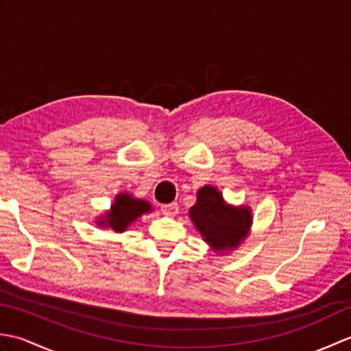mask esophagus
Here are the masks:
<instances>
[{
  "label": "esophagus",
  "instance_id": "esophagus-1",
  "mask_svg": "<svg viewBox=\"0 0 351 351\" xmlns=\"http://www.w3.org/2000/svg\"><path fill=\"white\" fill-rule=\"evenodd\" d=\"M178 210H180V206H178L176 202L161 205V213L164 215H167V217H175V215L178 214Z\"/></svg>",
  "mask_w": 351,
  "mask_h": 351
}]
</instances>
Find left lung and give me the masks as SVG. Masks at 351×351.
I'll use <instances>...</instances> for the list:
<instances>
[{
	"instance_id": "8db88e82",
	"label": "left lung",
	"mask_w": 351,
	"mask_h": 351,
	"mask_svg": "<svg viewBox=\"0 0 351 351\" xmlns=\"http://www.w3.org/2000/svg\"><path fill=\"white\" fill-rule=\"evenodd\" d=\"M190 219L211 249L221 255L238 247L247 237L252 210L228 205L217 189L205 185L199 189L196 204L190 208Z\"/></svg>"
}]
</instances>
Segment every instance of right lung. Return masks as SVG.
<instances>
[{
	"mask_svg": "<svg viewBox=\"0 0 351 351\" xmlns=\"http://www.w3.org/2000/svg\"><path fill=\"white\" fill-rule=\"evenodd\" d=\"M152 206L143 199H134L130 193H121L114 199L110 211L96 221L101 228H110L114 232H125L134 220L145 213H151Z\"/></svg>",
	"mask_w": 351,
	"mask_h": 351,
	"instance_id": "obj_1",
	"label": "right lung"
}]
</instances>
